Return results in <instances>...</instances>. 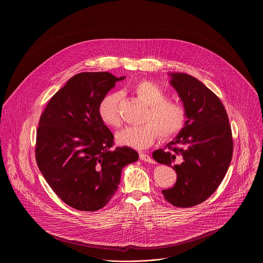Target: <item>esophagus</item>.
I'll return each mask as SVG.
<instances>
[{
	"label": "esophagus",
	"mask_w": 263,
	"mask_h": 263,
	"mask_svg": "<svg viewBox=\"0 0 263 263\" xmlns=\"http://www.w3.org/2000/svg\"><path fill=\"white\" fill-rule=\"evenodd\" d=\"M140 159L141 160H143V161H146V162H148V163H155V161L151 158L149 155H147V154H145V153H140Z\"/></svg>",
	"instance_id": "obj_1"
}]
</instances>
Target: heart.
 <instances>
[{
	"label": "heart",
	"mask_w": 263,
	"mask_h": 263,
	"mask_svg": "<svg viewBox=\"0 0 263 263\" xmlns=\"http://www.w3.org/2000/svg\"><path fill=\"white\" fill-rule=\"evenodd\" d=\"M130 90L147 104L144 114L145 123L126 126L116 135L117 144L134 149H144L158 138L167 141L184 128L187 121L186 108L179 102L168 100L167 93L156 83L140 80L130 86ZM120 96L116 92L107 93L98 105L102 121L112 127L121 124L119 113Z\"/></svg>",
	"instance_id": "heart-1"
}]
</instances>
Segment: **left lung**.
I'll use <instances>...</instances> for the list:
<instances>
[{
	"label": "left lung",
	"mask_w": 263,
	"mask_h": 263,
	"mask_svg": "<svg viewBox=\"0 0 263 263\" xmlns=\"http://www.w3.org/2000/svg\"><path fill=\"white\" fill-rule=\"evenodd\" d=\"M171 78L187 121L153 158L172 166L177 174L175 185L162 190L165 199L177 208H190L208 199L223 181L233 156L232 130L225 107L213 91L187 74L172 73Z\"/></svg>",
	"instance_id": "obj_1"
}]
</instances>
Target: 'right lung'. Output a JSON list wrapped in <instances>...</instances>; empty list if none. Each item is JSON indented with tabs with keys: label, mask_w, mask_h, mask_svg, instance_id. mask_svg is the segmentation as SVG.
I'll return each mask as SVG.
<instances>
[{
	"label": "right lung",
	"mask_w": 263,
	"mask_h": 263,
	"mask_svg": "<svg viewBox=\"0 0 263 263\" xmlns=\"http://www.w3.org/2000/svg\"><path fill=\"white\" fill-rule=\"evenodd\" d=\"M122 79L107 72L74 76L40 116L38 168L54 193L78 211L104 208L117 190L122 168L139 159L130 148H113L112 133L98 113L102 97Z\"/></svg>",
	"instance_id": "1"
}]
</instances>
